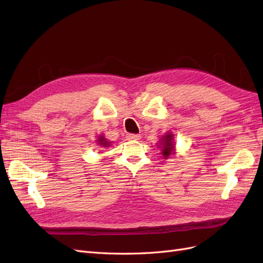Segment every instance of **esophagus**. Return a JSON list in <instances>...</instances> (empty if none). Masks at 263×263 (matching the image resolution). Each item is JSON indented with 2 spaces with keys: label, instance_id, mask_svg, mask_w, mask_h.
Wrapping results in <instances>:
<instances>
[{
  "label": "esophagus",
  "instance_id": "1",
  "mask_svg": "<svg viewBox=\"0 0 263 263\" xmlns=\"http://www.w3.org/2000/svg\"><path fill=\"white\" fill-rule=\"evenodd\" d=\"M126 138H127V140H140L141 136L140 135H135V133H127Z\"/></svg>",
  "mask_w": 263,
  "mask_h": 263
}]
</instances>
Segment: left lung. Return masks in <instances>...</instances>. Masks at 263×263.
I'll return each mask as SVG.
<instances>
[{"label": "left lung", "mask_w": 263, "mask_h": 263, "mask_svg": "<svg viewBox=\"0 0 263 263\" xmlns=\"http://www.w3.org/2000/svg\"><path fill=\"white\" fill-rule=\"evenodd\" d=\"M172 138H173V136L168 133V135L165 136V138L163 139L164 147H163V153L161 154L164 155L165 158H167L171 154H173V150H174V146H173V143H172Z\"/></svg>", "instance_id": "left-lung-1"}]
</instances>
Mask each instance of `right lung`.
Listing matches in <instances>:
<instances>
[{"mask_svg":"<svg viewBox=\"0 0 263 263\" xmlns=\"http://www.w3.org/2000/svg\"><path fill=\"white\" fill-rule=\"evenodd\" d=\"M98 142H99V144H102V146H105V147H107L109 144V142L106 141L103 137H100V139H98Z\"/></svg>","mask_w":263,"mask_h":263,"instance_id":"obj_1","label":"right lung"}]
</instances>
